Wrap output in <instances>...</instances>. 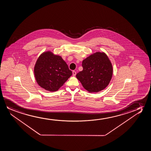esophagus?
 I'll list each match as a JSON object with an SVG mask.
<instances>
[{
    "mask_svg": "<svg viewBox=\"0 0 151 151\" xmlns=\"http://www.w3.org/2000/svg\"><path fill=\"white\" fill-rule=\"evenodd\" d=\"M76 75V72L74 71V70L73 71V76H75Z\"/></svg>",
    "mask_w": 151,
    "mask_h": 151,
    "instance_id": "1",
    "label": "esophagus"
}]
</instances>
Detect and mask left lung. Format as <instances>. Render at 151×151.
Wrapping results in <instances>:
<instances>
[{"label": "left lung", "instance_id": "obj_1", "mask_svg": "<svg viewBox=\"0 0 151 151\" xmlns=\"http://www.w3.org/2000/svg\"><path fill=\"white\" fill-rule=\"evenodd\" d=\"M83 70L76 78L90 93H96L105 89L113 74V67L104 52H96L83 60Z\"/></svg>", "mask_w": 151, "mask_h": 151}]
</instances>
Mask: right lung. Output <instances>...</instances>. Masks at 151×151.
I'll return each instance as SVG.
<instances>
[{
    "label": "right lung",
    "mask_w": 151,
    "mask_h": 151,
    "mask_svg": "<svg viewBox=\"0 0 151 151\" xmlns=\"http://www.w3.org/2000/svg\"><path fill=\"white\" fill-rule=\"evenodd\" d=\"M37 84L46 91H58L72 75L66 62L50 51L42 53L34 67Z\"/></svg>",
    "instance_id": "1"
}]
</instances>
